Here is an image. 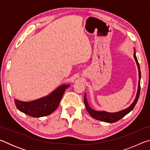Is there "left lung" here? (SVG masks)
I'll use <instances>...</instances> for the list:
<instances>
[{
  "label": "left lung",
  "mask_w": 150,
  "mask_h": 150,
  "mask_svg": "<svg viewBox=\"0 0 150 150\" xmlns=\"http://www.w3.org/2000/svg\"><path fill=\"white\" fill-rule=\"evenodd\" d=\"M134 57L135 61L136 62L137 66H138V73H139V81H138V91H137V94L136 96V98L134 99V102L132 103V105L126 109H124L122 110H120L119 112H108L106 111H98V110H95L91 108L89 105H88L87 97H86V94H85L84 96V102L85 105L86 109L89 115L91 116V117L94 118L95 119H96L98 120L103 121L105 122H108V123H113L116 122L118 120H120L122 118H123L124 116H125L127 114H128L130 111L133 110L134 106L136 105L137 102H138V100L139 98V93H140V79H141V72H140V68H139V63L138 62V59H137L136 55V52H134Z\"/></svg>",
  "instance_id": "1"
}]
</instances>
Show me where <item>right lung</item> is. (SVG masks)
I'll return each instance as SVG.
<instances>
[{"label":"right lung","instance_id":"obj_1","mask_svg":"<svg viewBox=\"0 0 150 150\" xmlns=\"http://www.w3.org/2000/svg\"><path fill=\"white\" fill-rule=\"evenodd\" d=\"M69 86L65 84L61 85L50 95L30 102L14 99L15 105L20 111L32 117L39 118L47 116L57 108L66 88Z\"/></svg>","mask_w":150,"mask_h":150}]
</instances>
